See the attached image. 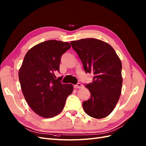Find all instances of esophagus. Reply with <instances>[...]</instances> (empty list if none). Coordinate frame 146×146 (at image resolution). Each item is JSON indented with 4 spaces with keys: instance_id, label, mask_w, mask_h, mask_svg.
I'll return each instance as SVG.
<instances>
[{
    "instance_id": "1",
    "label": "esophagus",
    "mask_w": 146,
    "mask_h": 146,
    "mask_svg": "<svg viewBox=\"0 0 146 146\" xmlns=\"http://www.w3.org/2000/svg\"><path fill=\"white\" fill-rule=\"evenodd\" d=\"M74 88H76V89H77V88H78V89H80V88H83V85H82L81 83H78L77 84V85H75L74 86Z\"/></svg>"
}]
</instances>
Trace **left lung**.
Returning a JSON list of instances; mask_svg holds the SVG:
<instances>
[{"label": "left lung", "instance_id": "1", "mask_svg": "<svg viewBox=\"0 0 146 146\" xmlns=\"http://www.w3.org/2000/svg\"><path fill=\"white\" fill-rule=\"evenodd\" d=\"M81 60L86 73H92V82L86 84L90 99L83 102L85 112L91 117L108 116L120 98L122 85V63L114 48L94 38L70 42Z\"/></svg>", "mask_w": 146, "mask_h": 146}]
</instances>
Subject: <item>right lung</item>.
I'll use <instances>...</instances> for the list:
<instances>
[{"instance_id":"right-lung-1","label":"right lung","mask_w":146,"mask_h":146,"mask_svg":"<svg viewBox=\"0 0 146 146\" xmlns=\"http://www.w3.org/2000/svg\"><path fill=\"white\" fill-rule=\"evenodd\" d=\"M70 48L69 42L48 40L35 46L25 55L19 70L22 91L30 107L39 116L50 118L62 111L73 85L55 79L62 55Z\"/></svg>"}]
</instances>
